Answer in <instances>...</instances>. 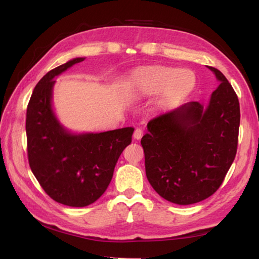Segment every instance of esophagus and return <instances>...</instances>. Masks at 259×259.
Returning <instances> with one entry per match:
<instances>
[{"instance_id":"esophagus-1","label":"esophagus","mask_w":259,"mask_h":259,"mask_svg":"<svg viewBox=\"0 0 259 259\" xmlns=\"http://www.w3.org/2000/svg\"><path fill=\"white\" fill-rule=\"evenodd\" d=\"M133 136H134L135 140H141L142 136H143V130H142V128H136L134 131Z\"/></svg>"}]
</instances>
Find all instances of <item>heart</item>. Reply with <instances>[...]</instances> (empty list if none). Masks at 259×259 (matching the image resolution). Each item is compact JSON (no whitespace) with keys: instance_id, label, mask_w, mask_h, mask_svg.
<instances>
[{"instance_id":"obj_1","label":"heart","mask_w":259,"mask_h":259,"mask_svg":"<svg viewBox=\"0 0 259 259\" xmlns=\"http://www.w3.org/2000/svg\"><path fill=\"white\" fill-rule=\"evenodd\" d=\"M196 78L192 71L179 70L171 67H151L137 71L131 86L145 93H155L164 89L168 99L181 98L193 88Z\"/></svg>"}]
</instances>
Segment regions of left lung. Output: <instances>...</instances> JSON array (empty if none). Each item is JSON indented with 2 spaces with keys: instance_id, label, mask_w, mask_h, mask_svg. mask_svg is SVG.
<instances>
[{
  "instance_id": "8db88e82",
  "label": "left lung",
  "mask_w": 259,
  "mask_h": 259,
  "mask_svg": "<svg viewBox=\"0 0 259 259\" xmlns=\"http://www.w3.org/2000/svg\"><path fill=\"white\" fill-rule=\"evenodd\" d=\"M208 107L190 102L156 116L141 140L152 188L177 204L202 201L217 191L235 160L240 124L238 97L220 70Z\"/></svg>"
}]
</instances>
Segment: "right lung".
<instances>
[{
    "instance_id": "obj_1",
    "label": "right lung",
    "mask_w": 259,
    "mask_h": 259,
    "mask_svg": "<svg viewBox=\"0 0 259 259\" xmlns=\"http://www.w3.org/2000/svg\"><path fill=\"white\" fill-rule=\"evenodd\" d=\"M76 58L50 70L36 83L26 108V142L31 171L55 201L86 207L106 191L133 127L73 135L58 122L51 106L55 77L81 62Z\"/></svg>"
}]
</instances>
